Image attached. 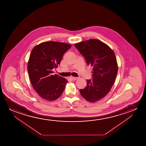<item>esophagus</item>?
<instances>
[{
  "mask_svg": "<svg viewBox=\"0 0 146 146\" xmlns=\"http://www.w3.org/2000/svg\"><path fill=\"white\" fill-rule=\"evenodd\" d=\"M71 79L73 80H76L78 79V78L77 77H71Z\"/></svg>",
  "mask_w": 146,
  "mask_h": 146,
  "instance_id": "34e87169",
  "label": "esophagus"
}]
</instances>
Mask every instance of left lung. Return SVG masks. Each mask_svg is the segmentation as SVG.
<instances>
[{"mask_svg": "<svg viewBox=\"0 0 146 146\" xmlns=\"http://www.w3.org/2000/svg\"><path fill=\"white\" fill-rule=\"evenodd\" d=\"M84 56L88 65L92 66L93 80H87V86L80 94L90 102L102 99L110 92L118 73L115 54L109 46L98 39H90L75 44Z\"/></svg>", "mask_w": 146, "mask_h": 146, "instance_id": "obj_1", "label": "left lung"}]
</instances>
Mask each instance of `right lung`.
Returning a JSON list of instances; mask_svg holds the SVG:
<instances>
[{
    "label": "right lung",
    "mask_w": 146,
    "mask_h": 146,
    "mask_svg": "<svg viewBox=\"0 0 146 146\" xmlns=\"http://www.w3.org/2000/svg\"><path fill=\"white\" fill-rule=\"evenodd\" d=\"M71 47L63 42L47 41L35 46L27 64L29 77L34 90L42 99L52 101L60 97L68 81L52 69L60 65L63 54Z\"/></svg>",
    "instance_id": "add662e5"
}]
</instances>
